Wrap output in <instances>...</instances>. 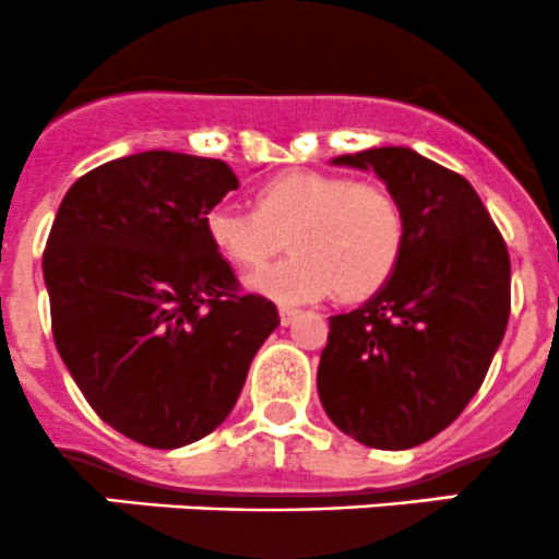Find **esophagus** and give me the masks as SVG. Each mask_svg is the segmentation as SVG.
Returning a JSON list of instances; mask_svg holds the SVG:
<instances>
[{
	"instance_id": "obj_1",
	"label": "esophagus",
	"mask_w": 559,
	"mask_h": 559,
	"mask_svg": "<svg viewBox=\"0 0 559 559\" xmlns=\"http://www.w3.org/2000/svg\"><path fill=\"white\" fill-rule=\"evenodd\" d=\"M296 318H298V309H293V307H280V323H282V325H290Z\"/></svg>"
}]
</instances>
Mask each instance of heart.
Instances as JSON below:
<instances>
[{"label":"heart","instance_id":"heart-1","mask_svg":"<svg viewBox=\"0 0 559 559\" xmlns=\"http://www.w3.org/2000/svg\"><path fill=\"white\" fill-rule=\"evenodd\" d=\"M203 225L239 269L263 266L287 236L293 255L247 280L277 304L320 301L340 287L367 296L391 277L405 245V217L385 187L320 170H282L255 190V212L219 203Z\"/></svg>","mask_w":559,"mask_h":559}]
</instances>
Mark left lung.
<instances>
[{"instance_id":"8db88e82","label":"left lung","mask_w":559,"mask_h":559,"mask_svg":"<svg viewBox=\"0 0 559 559\" xmlns=\"http://www.w3.org/2000/svg\"><path fill=\"white\" fill-rule=\"evenodd\" d=\"M372 170L405 217L391 277L329 318L318 394L325 416L369 449L405 451L443 432L480 389L511 312V261L478 192L407 146L342 154Z\"/></svg>"}]
</instances>
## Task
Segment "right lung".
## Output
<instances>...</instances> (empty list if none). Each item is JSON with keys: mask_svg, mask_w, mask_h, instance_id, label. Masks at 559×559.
<instances>
[{"mask_svg": "<svg viewBox=\"0 0 559 559\" xmlns=\"http://www.w3.org/2000/svg\"><path fill=\"white\" fill-rule=\"evenodd\" d=\"M236 187L223 159L127 154L70 187L48 236L59 356L94 413L148 449L214 432L280 325L206 236L209 209Z\"/></svg>", "mask_w": 559, "mask_h": 559, "instance_id": "obj_1", "label": "right lung"}]
</instances>
